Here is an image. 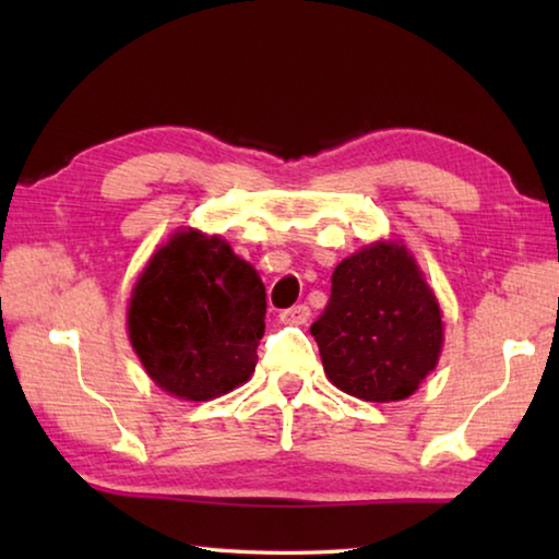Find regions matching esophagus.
Segmentation results:
<instances>
[{"mask_svg":"<svg viewBox=\"0 0 559 559\" xmlns=\"http://www.w3.org/2000/svg\"><path fill=\"white\" fill-rule=\"evenodd\" d=\"M310 320V308L308 306H293L288 310H281V323H288V325H306Z\"/></svg>","mask_w":559,"mask_h":559,"instance_id":"1","label":"esophagus"}]
</instances>
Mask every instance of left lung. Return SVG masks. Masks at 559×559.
Returning a JSON list of instances; mask_svg holds the SVG:
<instances>
[{
	"label": "left lung",
	"instance_id": "obj_1",
	"mask_svg": "<svg viewBox=\"0 0 559 559\" xmlns=\"http://www.w3.org/2000/svg\"><path fill=\"white\" fill-rule=\"evenodd\" d=\"M328 380L365 402L416 392L441 353L437 296L400 243H374L333 273L330 302L313 325Z\"/></svg>",
	"mask_w": 559,
	"mask_h": 559
}]
</instances>
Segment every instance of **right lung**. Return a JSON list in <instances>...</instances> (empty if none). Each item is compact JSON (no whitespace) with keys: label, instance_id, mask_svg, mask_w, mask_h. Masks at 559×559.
<instances>
[{"label":"right lung","instance_id":"right-lung-1","mask_svg":"<svg viewBox=\"0 0 559 559\" xmlns=\"http://www.w3.org/2000/svg\"><path fill=\"white\" fill-rule=\"evenodd\" d=\"M266 288L219 236L175 234L132 288L128 330L165 392L206 402L249 380L263 337Z\"/></svg>","mask_w":559,"mask_h":559}]
</instances>
